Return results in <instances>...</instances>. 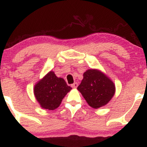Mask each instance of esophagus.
<instances>
[{
	"instance_id": "34e87169",
	"label": "esophagus",
	"mask_w": 147,
	"mask_h": 147,
	"mask_svg": "<svg viewBox=\"0 0 147 147\" xmlns=\"http://www.w3.org/2000/svg\"><path fill=\"white\" fill-rule=\"evenodd\" d=\"M78 83H74V84L71 85V87H72V88H76L77 87H78Z\"/></svg>"
}]
</instances>
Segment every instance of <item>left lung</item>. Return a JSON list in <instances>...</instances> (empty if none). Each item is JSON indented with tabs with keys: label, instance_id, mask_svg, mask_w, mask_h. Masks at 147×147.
<instances>
[{
	"label": "left lung",
	"instance_id": "obj_1",
	"mask_svg": "<svg viewBox=\"0 0 147 147\" xmlns=\"http://www.w3.org/2000/svg\"><path fill=\"white\" fill-rule=\"evenodd\" d=\"M93 109H99L107 105L116 92L113 82L98 69H88L83 74V78L77 88Z\"/></svg>",
	"mask_w": 147,
	"mask_h": 147
}]
</instances>
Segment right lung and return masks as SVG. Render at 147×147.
Segmentation results:
<instances>
[{"label":"right lung","instance_id":"1","mask_svg":"<svg viewBox=\"0 0 147 147\" xmlns=\"http://www.w3.org/2000/svg\"><path fill=\"white\" fill-rule=\"evenodd\" d=\"M71 89L64 78H58L54 71H50L36 83L34 94L41 108L55 110L59 107L62 99Z\"/></svg>","mask_w":147,"mask_h":147}]
</instances>
